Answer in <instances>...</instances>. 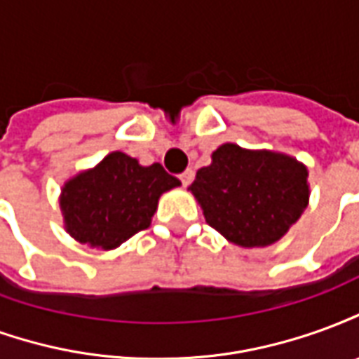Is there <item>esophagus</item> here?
I'll return each instance as SVG.
<instances>
[{
	"label": "esophagus",
	"instance_id": "obj_1",
	"mask_svg": "<svg viewBox=\"0 0 359 359\" xmlns=\"http://www.w3.org/2000/svg\"><path fill=\"white\" fill-rule=\"evenodd\" d=\"M192 179H194V172L190 171H184V172H180V182H182V187H188L190 182H192Z\"/></svg>",
	"mask_w": 359,
	"mask_h": 359
}]
</instances>
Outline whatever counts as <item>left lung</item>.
<instances>
[{"mask_svg":"<svg viewBox=\"0 0 359 359\" xmlns=\"http://www.w3.org/2000/svg\"><path fill=\"white\" fill-rule=\"evenodd\" d=\"M190 184L208 225L244 248L269 246L300 219L309 198L308 169L275 151L223 144Z\"/></svg>","mask_w":359,"mask_h":359,"instance_id":"left-lung-1","label":"left lung"}]
</instances>
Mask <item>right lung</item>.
<instances>
[{
  "label": "right lung",
  "mask_w": 359,
  "mask_h": 359,
  "mask_svg": "<svg viewBox=\"0 0 359 359\" xmlns=\"http://www.w3.org/2000/svg\"><path fill=\"white\" fill-rule=\"evenodd\" d=\"M179 184L180 180L159 163L142 167L134 157L113 151L63 188L67 233L92 248H117L148 229L159 196Z\"/></svg>",
  "instance_id": "add662e5"
}]
</instances>
